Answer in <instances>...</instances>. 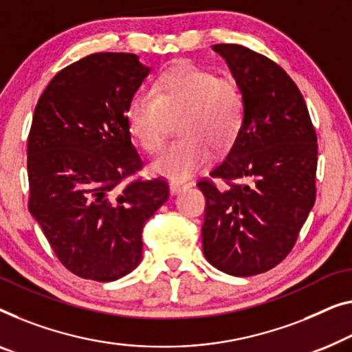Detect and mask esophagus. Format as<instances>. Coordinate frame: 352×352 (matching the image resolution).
Segmentation results:
<instances>
[{
	"instance_id": "esophagus-1",
	"label": "esophagus",
	"mask_w": 352,
	"mask_h": 352,
	"mask_svg": "<svg viewBox=\"0 0 352 352\" xmlns=\"http://www.w3.org/2000/svg\"><path fill=\"white\" fill-rule=\"evenodd\" d=\"M187 187H188V184H182V182L171 181L170 182V193H171V195H177V193L184 192Z\"/></svg>"
}]
</instances>
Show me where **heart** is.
<instances>
[{
    "instance_id": "obj_1",
    "label": "heart",
    "mask_w": 352,
    "mask_h": 352,
    "mask_svg": "<svg viewBox=\"0 0 352 352\" xmlns=\"http://www.w3.org/2000/svg\"><path fill=\"white\" fill-rule=\"evenodd\" d=\"M176 142L152 162V171L186 181L208 165L211 149H228L241 131L244 98L233 79L181 62L157 79L154 94L136 91L126 106L131 135L149 154L164 147L166 126L176 119Z\"/></svg>"
}]
</instances>
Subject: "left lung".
Masks as SVG:
<instances>
[{
    "label": "left lung",
    "mask_w": 352,
    "mask_h": 352,
    "mask_svg": "<svg viewBox=\"0 0 352 352\" xmlns=\"http://www.w3.org/2000/svg\"><path fill=\"white\" fill-rule=\"evenodd\" d=\"M244 98L236 140L198 188L206 198L203 254L232 276L286 258L316 200L318 138L303 95L281 66L238 44L212 45Z\"/></svg>",
    "instance_id": "8db88e82"
}]
</instances>
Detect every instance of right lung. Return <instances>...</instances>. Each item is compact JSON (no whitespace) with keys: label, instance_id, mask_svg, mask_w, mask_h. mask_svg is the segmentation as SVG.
Listing matches in <instances>:
<instances>
[{"label":"right lung","instance_id":"obj_1","mask_svg":"<svg viewBox=\"0 0 352 352\" xmlns=\"http://www.w3.org/2000/svg\"><path fill=\"white\" fill-rule=\"evenodd\" d=\"M149 68L138 55L91 54L39 96L28 135V210L71 273L116 281L138 267L142 228L170 195L142 168L126 106Z\"/></svg>","mask_w":352,"mask_h":352}]
</instances>
